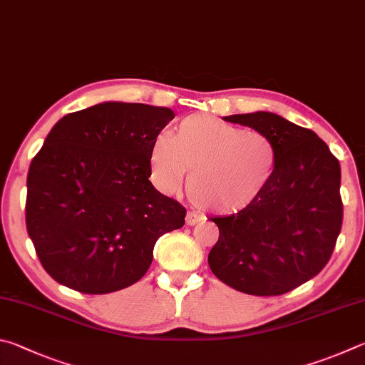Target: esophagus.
<instances>
[{"instance_id":"obj_1","label":"esophagus","mask_w":365,"mask_h":365,"mask_svg":"<svg viewBox=\"0 0 365 365\" xmlns=\"http://www.w3.org/2000/svg\"><path fill=\"white\" fill-rule=\"evenodd\" d=\"M200 220H202V216L197 215L195 212H187V215H186V225H187V226H194V225H197V222H199Z\"/></svg>"}]
</instances>
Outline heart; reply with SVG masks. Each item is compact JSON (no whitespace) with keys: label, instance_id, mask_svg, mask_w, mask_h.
Returning a JSON list of instances; mask_svg holds the SVG:
<instances>
[{"label":"heart","instance_id":"1","mask_svg":"<svg viewBox=\"0 0 365 365\" xmlns=\"http://www.w3.org/2000/svg\"><path fill=\"white\" fill-rule=\"evenodd\" d=\"M276 163V145L266 134L203 113L182 118L171 138L160 134L149 152L160 190H176L189 170V200L221 215L252 207L269 186Z\"/></svg>","mask_w":365,"mask_h":365}]
</instances>
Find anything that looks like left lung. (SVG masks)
I'll return each mask as SVG.
<instances>
[{"mask_svg":"<svg viewBox=\"0 0 365 365\" xmlns=\"http://www.w3.org/2000/svg\"><path fill=\"white\" fill-rule=\"evenodd\" d=\"M225 120L271 138L277 163L252 207L212 218L220 239L208 255L210 269L248 295H284L317 276L334 253L343 222L340 162L314 131L280 115Z\"/></svg>","mask_w":365,"mask_h":365,"instance_id":"obj_1","label":"left lung"}]
</instances>
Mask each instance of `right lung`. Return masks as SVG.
<instances>
[{
	"instance_id": "obj_1",
	"label": "right lung",
	"mask_w": 365,
	"mask_h": 365,
	"mask_svg": "<svg viewBox=\"0 0 365 365\" xmlns=\"http://www.w3.org/2000/svg\"><path fill=\"white\" fill-rule=\"evenodd\" d=\"M171 108L102 102L54 125L30 163L25 222L40 263L68 289L104 295L144 276L186 208L152 186L149 152Z\"/></svg>"
}]
</instances>
